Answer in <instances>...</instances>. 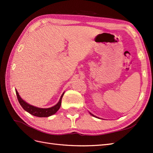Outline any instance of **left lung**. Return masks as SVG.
<instances>
[{
	"instance_id": "left-lung-1",
	"label": "left lung",
	"mask_w": 153,
	"mask_h": 153,
	"mask_svg": "<svg viewBox=\"0 0 153 153\" xmlns=\"http://www.w3.org/2000/svg\"><path fill=\"white\" fill-rule=\"evenodd\" d=\"M90 114H91V113H90ZM91 114V115H92V116H94L93 114Z\"/></svg>"
}]
</instances>
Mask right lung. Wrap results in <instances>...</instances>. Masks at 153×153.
<instances>
[{
  "mask_svg": "<svg viewBox=\"0 0 153 153\" xmlns=\"http://www.w3.org/2000/svg\"><path fill=\"white\" fill-rule=\"evenodd\" d=\"M16 95H17V98L18 101L20 104V105L22 107L24 108L25 111H27L31 114L35 116H37V117H48L53 114H54L58 110H59L60 107L61 106V102H62V98L64 95V93L62 95L59 102H58L56 105L51 107V108H37V107L33 106L32 105H30V104L27 103L26 102H25L24 100H23L20 96L19 95V94L18 93L17 91H16Z\"/></svg>",
  "mask_w": 153,
  "mask_h": 153,
  "instance_id": "add662e5",
  "label": "right lung"
}]
</instances>
